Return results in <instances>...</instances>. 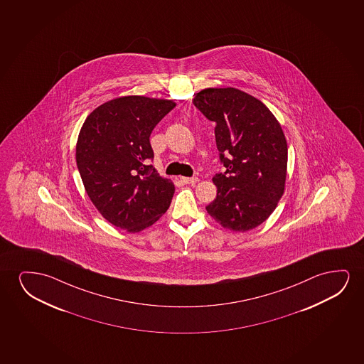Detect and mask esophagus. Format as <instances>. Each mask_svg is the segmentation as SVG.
I'll return each instance as SVG.
<instances>
[{
  "mask_svg": "<svg viewBox=\"0 0 364 364\" xmlns=\"http://www.w3.org/2000/svg\"><path fill=\"white\" fill-rule=\"evenodd\" d=\"M180 180L184 183V184H195V183H198L199 181V178L198 176H191V178H180Z\"/></svg>",
  "mask_w": 364,
  "mask_h": 364,
  "instance_id": "obj_1",
  "label": "esophagus"
}]
</instances>
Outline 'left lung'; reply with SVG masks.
Listing matches in <instances>:
<instances>
[{"instance_id":"obj_1","label":"left lung","mask_w":364,"mask_h":364,"mask_svg":"<svg viewBox=\"0 0 364 364\" xmlns=\"http://www.w3.org/2000/svg\"><path fill=\"white\" fill-rule=\"evenodd\" d=\"M193 103L215 122L220 163L226 168L213 178L218 194L208 213L231 231L257 228L284 194L287 143L281 125L262 102L235 88H206Z\"/></svg>"}]
</instances>
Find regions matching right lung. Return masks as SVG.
I'll use <instances>...</instances> for the list:
<instances>
[{
	"label": "right lung",
	"instance_id": "1",
	"mask_svg": "<svg viewBox=\"0 0 364 364\" xmlns=\"http://www.w3.org/2000/svg\"><path fill=\"white\" fill-rule=\"evenodd\" d=\"M174 107L171 100L120 97L83 123L75 146L80 178L95 208L119 229L139 232L169 208L174 185L150 164L149 136Z\"/></svg>",
	"mask_w": 364,
	"mask_h": 364
}]
</instances>
